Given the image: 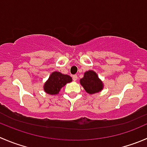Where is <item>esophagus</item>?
I'll list each match as a JSON object with an SVG mask.
<instances>
[{
  "mask_svg": "<svg viewBox=\"0 0 147 147\" xmlns=\"http://www.w3.org/2000/svg\"><path fill=\"white\" fill-rule=\"evenodd\" d=\"M72 79H73L74 81H76L77 80H78V76H77L76 75H73V76H72Z\"/></svg>",
  "mask_w": 147,
  "mask_h": 147,
  "instance_id": "obj_1",
  "label": "esophagus"
}]
</instances>
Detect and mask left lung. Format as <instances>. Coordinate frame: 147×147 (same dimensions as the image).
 <instances>
[{"label":"left lung","instance_id":"1","mask_svg":"<svg viewBox=\"0 0 147 147\" xmlns=\"http://www.w3.org/2000/svg\"><path fill=\"white\" fill-rule=\"evenodd\" d=\"M80 83L85 90L91 95L100 92L104 88L103 82L93 70L86 71L84 73L83 78L80 80Z\"/></svg>","mask_w":147,"mask_h":147}]
</instances>
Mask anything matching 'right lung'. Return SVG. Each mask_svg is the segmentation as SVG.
<instances>
[{"instance_id":"right-lung-1","label":"right lung","mask_w":147,"mask_h":147,"mask_svg":"<svg viewBox=\"0 0 147 147\" xmlns=\"http://www.w3.org/2000/svg\"><path fill=\"white\" fill-rule=\"evenodd\" d=\"M72 81V79L69 75H64L60 72L55 71L52 72L49 78L45 82L44 90L49 95H57L59 94L62 87Z\"/></svg>"}]
</instances>
